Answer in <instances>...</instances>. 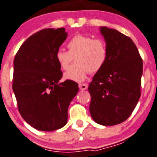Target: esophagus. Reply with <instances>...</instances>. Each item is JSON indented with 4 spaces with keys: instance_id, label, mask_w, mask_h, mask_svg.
I'll use <instances>...</instances> for the list:
<instances>
[{
    "instance_id": "1",
    "label": "esophagus",
    "mask_w": 157,
    "mask_h": 157,
    "mask_svg": "<svg viewBox=\"0 0 157 157\" xmlns=\"http://www.w3.org/2000/svg\"><path fill=\"white\" fill-rule=\"evenodd\" d=\"M87 87H88V85H87V84H80V85H79V88H80L81 90H87Z\"/></svg>"
}]
</instances>
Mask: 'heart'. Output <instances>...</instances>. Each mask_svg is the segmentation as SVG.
<instances>
[{"label":"heart","instance_id":"1","mask_svg":"<svg viewBox=\"0 0 157 157\" xmlns=\"http://www.w3.org/2000/svg\"><path fill=\"white\" fill-rule=\"evenodd\" d=\"M68 51L58 49L55 60L63 70H66L75 58L76 64L70 67L63 74L67 80L82 82L88 72L96 73L105 64L109 57L107 45L101 39L77 34L67 43Z\"/></svg>","mask_w":157,"mask_h":157}]
</instances>
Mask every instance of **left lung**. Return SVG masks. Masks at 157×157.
Wrapping results in <instances>:
<instances>
[{
  "label": "left lung",
  "mask_w": 157,
  "mask_h": 157,
  "mask_svg": "<svg viewBox=\"0 0 157 157\" xmlns=\"http://www.w3.org/2000/svg\"><path fill=\"white\" fill-rule=\"evenodd\" d=\"M109 52L105 66L88 86L93 120L103 126L125 121L141 96L142 59L130 38L115 29L99 27Z\"/></svg>",
  "instance_id": "left-lung-1"
}]
</instances>
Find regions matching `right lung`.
Returning a JSON list of instances; mask_svg holds the SVG:
<instances>
[{
  "mask_svg": "<svg viewBox=\"0 0 157 157\" xmlns=\"http://www.w3.org/2000/svg\"><path fill=\"white\" fill-rule=\"evenodd\" d=\"M67 37L64 28L43 29L21 45L15 57L13 90L23 119L34 129L53 131L67 124L68 108L78 91L62 78L55 54Z\"/></svg>",
  "mask_w": 157,
  "mask_h": 157,
  "instance_id": "add662e5",
  "label": "right lung"
}]
</instances>
